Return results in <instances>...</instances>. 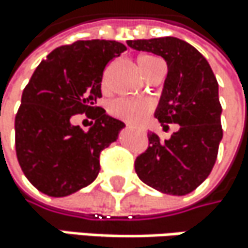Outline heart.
I'll return each mask as SVG.
<instances>
[{
  "mask_svg": "<svg viewBox=\"0 0 248 248\" xmlns=\"http://www.w3.org/2000/svg\"><path fill=\"white\" fill-rule=\"evenodd\" d=\"M160 62L154 56H141L138 59L140 69L144 75L150 72V69ZM154 108V103L147 98H129V97H122L114 100L110 104V113L114 117H119L122 120H126L131 123L141 122L151 110Z\"/></svg>",
  "mask_w": 248,
  "mask_h": 248,
  "instance_id": "1",
  "label": "heart"
}]
</instances>
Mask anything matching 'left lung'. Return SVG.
I'll use <instances>...</instances> for the list:
<instances>
[{"label":"left lung","mask_w":248,"mask_h":248,"mask_svg":"<svg viewBox=\"0 0 248 248\" xmlns=\"http://www.w3.org/2000/svg\"><path fill=\"white\" fill-rule=\"evenodd\" d=\"M128 45L165 59L168 76L154 116L163 128L179 125L165 141L148 134V148L137 157L135 172L157 191L185 196L210 175L223 135L216 76L207 60L182 39H137Z\"/></svg>","instance_id":"left-lung-1"}]
</instances>
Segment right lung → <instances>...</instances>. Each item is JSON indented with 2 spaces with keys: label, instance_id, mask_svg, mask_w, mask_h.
Instances as JSON below:
<instances>
[{
  "label": "right lung",
  "instance_id": "obj_1",
  "mask_svg": "<svg viewBox=\"0 0 248 248\" xmlns=\"http://www.w3.org/2000/svg\"><path fill=\"white\" fill-rule=\"evenodd\" d=\"M126 46L117 41H76L39 63L23 90L16 114V154L29 182L49 197H66L90 185L100 172V153L125 123L97 106L106 66ZM86 114L90 131L71 123Z\"/></svg>",
  "mask_w": 248,
  "mask_h": 248
}]
</instances>
